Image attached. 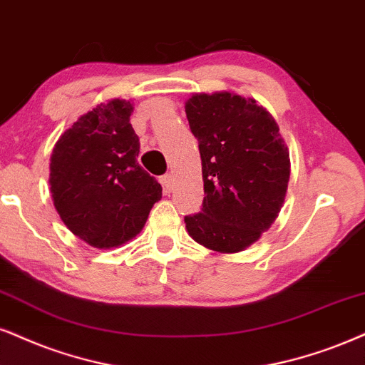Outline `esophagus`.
<instances>
[{
  "mask_svg": "<svg viewBox=\"0 0 365 365\" xmlns=\"http://www.w3.org/2000/svg\"><path fill=\"white\" fill-rule=\"evenodd\" d=\"M160 183H161V185H163V188L167 192L172 190V185H173L172 173H167V175H163V177H160Z\"/></svg>",
  "mask_w": 365,
  "mask_h": 365,
  "instance_id": "obj_1",
  "label": "esophagus"
}]
</instances>
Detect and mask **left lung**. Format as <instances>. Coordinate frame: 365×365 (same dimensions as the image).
Listing matches in <instances>:
<instances>
[{"mask_svg": "<svg viewBox=\"0 0 365 365\" xmlns=\"http://www.w3.org/2000/svg\"><path fill=\"white\" fill-rule=\"evenodd\" d=\"M185 113L205 192L202 210L185 217L187 232L212 251L241 252L259 241L284 204L288 146L274 118L236 92L192 94Z\"/></svg>", "mask_w": 365, "mask_h": 365, "instance_id": "left-lung-1", "label": "left lung"}]
</instances>
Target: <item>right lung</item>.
Masks as SVG:
<instances>
[{
    "label": "right lung",
    "instance_id": "obj_1",
    "mask_svg": "<svg viewBox=\"0 0 365 365\" xmlns=\"http://www.w3.org/2000/svg\"><path fill=\"white\" fill-rule=\"evenodd\" d=\"M133 104L110 99L82 114L55 143L50 192L62 222L98 249L118 247L141 232L161 185L138 163Z\"/></svg>",
    "mask_w": 365,
    "mask_h": 365
}]
</instances>
